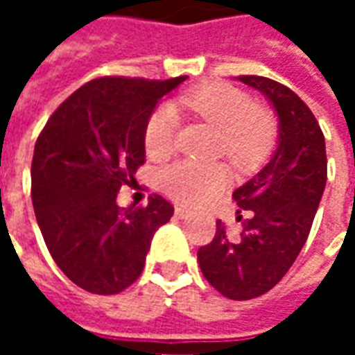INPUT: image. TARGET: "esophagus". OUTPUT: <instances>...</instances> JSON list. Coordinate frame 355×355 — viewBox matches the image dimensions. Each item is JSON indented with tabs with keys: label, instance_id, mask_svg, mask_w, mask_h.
Instances as JSON below:
<instances>
[{
	"label": "esophagus",
	"instance_id": "1",
	"mask_svg": "<svg viewBox=\"0 0 355 355\" xmlns=\"http://www.w3.org/2000/svg\"><path fill=\"white\" fill-rule=\"evenodd\" d=\"M175 215H177L178 218H188L192 213H190L186 207H182V205H178V207H175Z\"/></svg>",
	"mask_w": 355,
	"mask_h": 355
}]
</instances>
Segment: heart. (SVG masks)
<instances>
[{
  "label": "heart",
  "instance_id": "1",
  "mask_svg": "<svg viewBox=\"0 0 355 355\" xmlns=\"http://www.w3.org/2000/svg\"><path fill=\"white\" fill-rule=\"evenodd\" d=\"M178 106L220 131V152H226L236 167L253 169L272 152L277 137L274 116L257 106L251 94L228 83H203L186 91ZM177 110L165 104L152 112L144 127V148L150 159L163 162L177 146ZM230 171L224 163H200L182 159L162 173V186L173 200L184 205H200L226 188Z\"/></svg>",
  "mask_w": 355,
  "mask_h": 355
}]
</instances>
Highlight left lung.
Listing matches in <instances>:
<instances>
[{
    "mask_svg": "<svg viewBox=\"0 0 355 355\" xmlns=\"http://www.w3.org/2000/svg\"><path fill=\"white\" fill-rule=\"evenodd\" d=\"M277 114V148L270 162L234 192L249 218L230 238L216 220L213 241L198 251L205 279L232 300L261 297L289 272L308 239L327 182L325 139L312 110L289 87L262 76H239ZM241 218V215L238 216Z\"/></svg>",
    "mask_w": 355,
    "mask_h": 355,
    "instance_id": "left-lung-1",
    "label": "left lung"
}]
</instances>
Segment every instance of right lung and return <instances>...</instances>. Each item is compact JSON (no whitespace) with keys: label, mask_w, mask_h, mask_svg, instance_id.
I'll list each match as a JSON object with an SVG mask.
<instances>
[{"label":"right lung","mask_w":355,"mask_h":355,"mask_svg":"<svg viewBox=\"0 0 355 355\" xmlns=\"http://www.w3.org/2000/svg\"><path fill=\"white\" fill-rule=\"evenodd\" d=\"M165 81L98 78L81 85L35 140L32 203L53 261L81 289L116 295L139 279L155 230L173 205L154 193L146 207H119L117 192L146 162L144 127Z\"/></svg>","instance_id":"add662e5"}]
</instances>
